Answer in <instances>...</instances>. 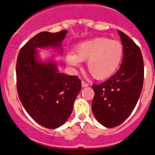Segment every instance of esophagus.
Listing matches in <instances>:
<instances>
[{
    "mask_svg": "<svg viewBox=\"0 0 155 155\" xmlns=\"http://www.w3.org/2000/svg\"><path fill=\"white\" fill-rule=\"evenodd\" d=\"M81 84H82V87H88V86H89V84H88L85 81H82Z\"/></svg>",
    "mask_w": 155,
    "mask_h": 155,
    "instance_id": "esophagus-1",
    "label": "esophagus"
}]
</instances>
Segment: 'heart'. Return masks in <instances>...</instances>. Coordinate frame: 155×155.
Instances as JSON below:
<instances>
[{
    "mask_svg": "<svg viewBox=\"0 0 155 155\" xmlns=\"http://www.w3.org/2000/svg\"><path fill=\"white\" fill-rule=\"evenodd\" d=\"M124 48L121 42L109 38H94L78 44L75 53H68L67 62L79 66L87 61V68L94 79L106 80L115 73L121 63Z\"/></svg>",
    "mask_w": 155,
    "mask_h": 155,
    "instance_id": "1",
    "label": "heart"
}]
</instances>
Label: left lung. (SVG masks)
<instances>
[{"label": "left lung", "instance_id": "left-lung-1", "mask_svg": "<svg viewBox=\"0 0 155 155\" xmlns=\"http://www.w3.org/2000/svg\"><path fill=\"white\" fill-rule=\"evenodd\" d=\"M124 48L121 65L113 76L93 84L92 112L100 124L107 128L120 125L132 114L143 89V59L140 47L127 35L118 31Z\"/></svg>", "mask_w": 155, "mask_h": 155}]
</instances>
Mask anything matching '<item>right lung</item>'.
<instances>
[{
  "instance_id": "add662e5",
  "label": "right lung",
  "mask_w": 155,
  "mask_h": 155,
  "mask_svg": "<svg viewBox=\"0 0 155 155\" xmlns=\"http://www.w3.org/2000/svg\"><path fill=\"white\" fill-rule=\"evenodd\" d=\"M67 32L38 33L20 49L16 61V88L22 105L38 124L51 129L62 125L71 115L81 80L59 73L53 62L38 61L36 48L60 47Z\"/></svg>"
}]
</instances>
